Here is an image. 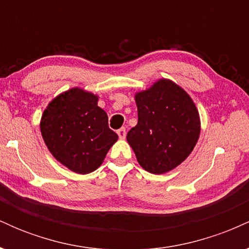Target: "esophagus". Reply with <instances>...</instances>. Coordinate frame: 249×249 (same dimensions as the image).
<instances>
[{"mask_svg":"<svg viewBox=\"0 0 249 249\" xmlns=\"http://www.w3.org/2000/svg\"><path fill=\"white\" fill-rule=\"evenodd\" d=\"M117 133H118L119 138L121 139H124L125 137H126V130H125V127H122L119 128V130H117Z\"/></svg>","mask_w":249,"mask_h":249,"instance_id":"esophagus-1","label":"esophagus"}]
</instances>
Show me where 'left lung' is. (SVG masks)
<instances>
[{"instance_id": "8db88e82", "label": "left lung", "mask_w": 249, "mask_h": 249, "mask_svg": "<svg viewBox=\"0 0 249 249\" xmlns=\"http://www.w3.org/2000/svg\"><path fill=\"white\" fill-rule=\"evenodd\" d=\"M138 123L126 139L139 165L153 174L176 168L190 156L200 134V118L192 98L170 79H159L137 92Z\"/></svg>"}]
</instances>
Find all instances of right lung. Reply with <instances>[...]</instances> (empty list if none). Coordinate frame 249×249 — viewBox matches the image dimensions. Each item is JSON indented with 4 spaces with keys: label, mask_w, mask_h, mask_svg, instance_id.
<instances>
[{
    "label": "right lung",
    "mask_w": 249,
    "mask_h": 249,
    "mask_svg": "<svg viewBox=\"0 0 249 249\" xmlns=\"http://www.w3.org/2000/svg\"><path fill=\"white\" fill-rule=\"evenodd\" d=\"M97 102L98 96L73 88L53 98L42 115L43 141L57 160L72 172L97 170L118 139Z\"/></svg>",
    "instance_id": "add662e5"
}]
</instances>
